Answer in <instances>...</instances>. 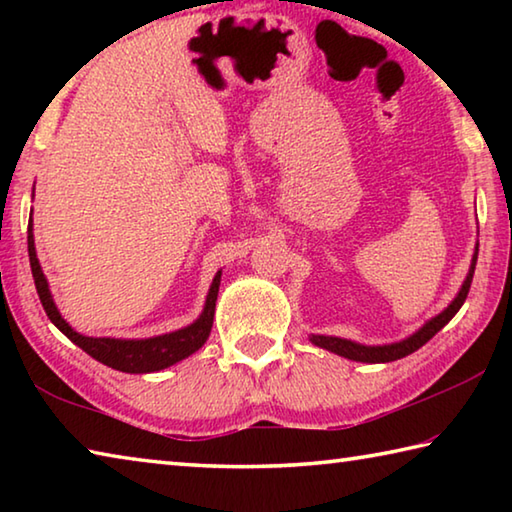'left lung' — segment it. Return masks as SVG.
<instances>
[{"label":"left lung","mask_w":512,"mask_h":512,"mask_svg":"<svg viewBox=\"0 0 512 512\" xmlns=\"http://www.w3.org/2000/svg\"><path fill=\"white\" fill-rule=\"evenodd\" d=\"M476 255H479V244H476V250H474L470 273H467L461 291L456 293V298L449 302V307L445 311H440L438 316H433L431 320H427V323H424L418 329V332L411 334L409 339L397 341V343H388V345H361V343H354V341H348V339H339V336L311 334L309 341L318 345V348H325L329 352L339 354V357L361 361V363H388V361L402 359V357H406V354H411L415 350H420L422 345L427 343L429 339H433V336H436L440 329H443L449 323V320L456 316V311L463 307L467 293H470V284H472L474 266H476Z\"/></svg>","instance_id":"obj_1"}]
</instances>
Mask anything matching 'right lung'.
<instances>
[{
    "instance_id": "add662e5",
    "label": "right lung",
    "mask_w": 512,
    "mask_h": 512,
    "mask_svg": "<svg viewBox=\"0 0 512 512\" xmlns=\"http://www.w3.org/2000/svg\"><path fill=\"white\" fill-rule=\"evenodd\" d=\"M29 262H31L33 282H36L40 302L42 307H45L51 323H54L69 341L79 345L83 352H88L92 359H97L108 368L131 372V375H144V372L164 370L173 366V363L187 359L189 354H194L198 348H203V343L212 332L216 296H219V284H221V271L214 275L210 293H207V300L203 307V314L198 316L192 325L176 329V332H169V334L151 336V339H110V336H99V339H94V336H83L79 332H74L67 320L60 316L56 302L51 298L49 282L45 273H42L38 255H36V244H33V221L29 223Z\"/></svg>"
}]
</instances>
